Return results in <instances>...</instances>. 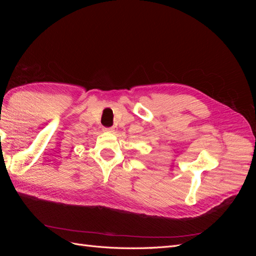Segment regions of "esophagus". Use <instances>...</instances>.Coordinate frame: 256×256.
<instances>
[{"label":"esophagus","instance_id":"1","mask_svg":"<svg viewBox=\"0 0 256 256\" xmlns=\"http://www.w3.org/2000/svg\"><path fill=\"white\" fill-rule=\"evenodd\" d=\"M104 131H106V132H113V128H104Z\"/></svg>","mask_w":256,"mask_h":256}]
</instances>
